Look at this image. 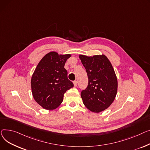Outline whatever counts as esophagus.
I'll return each mask as SVG.
<instances>
[{
    "label": "esophagus",
    "instance_id": "esophagus-1",
    "mask_svg": "<svg viewBox=\"0 0 150 150\" xmlns=\"http://www.w3.org/2000/svg\"><path fill=\"white\" fill-rule=\"evenodd\" d=\"M73 83H74V86H76L77 85V82L76 81H74L73 82Z\"/></svg>",
    "mask_w": 150,
    "mask_h": 150
}]
</instances>
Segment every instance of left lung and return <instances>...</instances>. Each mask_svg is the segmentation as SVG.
I'll return each mask as SVG.
<instances>
[{"instance_id":"left-lung-1","label":"left lung","mask_w":150,"mask_h":150,"mask_svg":"<svg viewBox=\"0 0 150 150\" xmlns=\"http://www.w3.org/2000/svg\"><path fill=\"white\" fill-rule=\"evenodd\" d=\"M88 78L86 88L81 91L85 106L94 112L108 108L116 98L117 81L114 70L105 55L88 57L80 55Z\"/></svg>"}]
</instances>
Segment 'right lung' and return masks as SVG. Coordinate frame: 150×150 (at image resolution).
I'll list each match as a JSON object with an SVG mask.
<instances>
[{
  "label": "right lung",
  "instance_id": "obj_1",
  "mask_svg": "<svg viewBox=\"0 0 150 150\" xmlns=\"http://www.w3.org/2000/svg\"><path fill=\"white\" fill-rule=\"evenodd\" d=\"M70 54L50 52L39 62L32 76L31 85L34 100L46 110L57 108L65 93L74 85L67 77L64 66Z\"/></svg>",
  "mask_w": 150,
  "mask_h": 150
}]
</instances>
